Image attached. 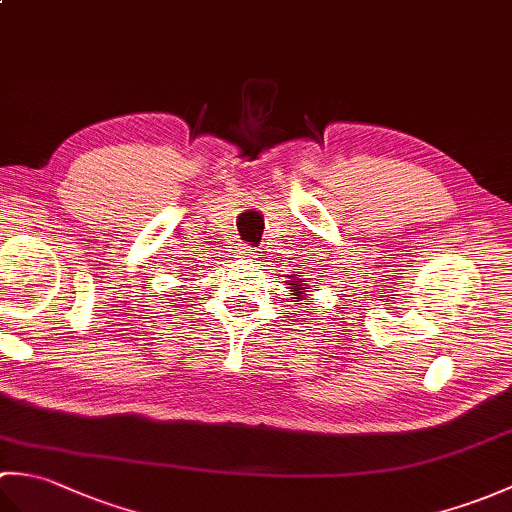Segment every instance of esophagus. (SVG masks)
<instances>
[{
	"instance_id": "34e87169",
	"label": "esophagus",
	"mask_w": 512,
	"mask_h": 512,
	"mask_svg": "<svg viewBox=\"0 0 512 512\" xmlns=\"http://www.w3.org/2000/svg\"><path fill=\"white\" fill-rule=\"evenodd\" d=\"M239 255H242L244 259H253V257H257V250L253 246H242L239 248Z\"/></svg>"
}]
</instances>
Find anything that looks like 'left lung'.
I'll use <instances>...</instances> for the list:
<instances>
[{"instance_id":"left-lung-1","label":"left lung","mask_w":512,"mask_h":512,"mask_svg":"<svg viewBox=\"0 0 512 512\" xmlns=\"http://www.w3.org/2000/svg\"><path fill=\"white\" fill-rule=\"evenodd\" d=\"M292 281H288V288H290V295H292V299H303L306 297V292H310L308 290V284H303V279H301V275H288Z\"/></svg>"}]
</instances>
